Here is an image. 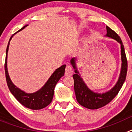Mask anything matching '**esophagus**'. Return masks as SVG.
Wrapping results in <instances>:
<instances>
[{
    "instance_id": "esophagus-1",
    "label": "esophagus",
    "mask_w": 132,
    "mask_h": 132,
    "mask_svg": "<svg viewBox=\"0 0 132 132\" xmlns=\"http://www.w3.org/2000/svg\"><path fill=\"white\" fill-rule=\"evenodd\" d=\"M73 70L71 66L67 65V67H66V68H65V76H70V75H73Z\"/></svg>"
}]
</instances>
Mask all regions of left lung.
<instances>
[{
  "mask_svg": "<svg viewBox=\"0 0 132 132\" xmlns=\"http://www.w3.org/2000/svg\"><path fill=\"white\" fill-rule=\"evenodd\" d=\"M107 34L106 37H109L117 41L120 44L121 47V59H122V66L118 80L116 85L112 88L104 93H98L93 92L88 88L87 85L81 78L76 67V58H72L71 59V63L75 69V73L73 75L74 79V89L77 102L80 105L88 109H98L101 107L104 106L107 104L111 102L115 96L118 94L120 90L123 82L126 78L127 71H128V61L125 53L124 47L122 44V39L117 34L106 26Z\"/></svg>",
  "mask_w": 132,
  "mask_h": 132,
  "instance_id": "obj_1",
  "label": "left lung"
}]
</instances>
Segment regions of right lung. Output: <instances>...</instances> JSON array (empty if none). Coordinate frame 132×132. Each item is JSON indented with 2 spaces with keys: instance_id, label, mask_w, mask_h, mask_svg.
Listing matches in <instances>:
<instances>
[{
  "instance_id": "right-lung-1",
  "label": "right lung",
  "mask_w": 132,
  "mask_h": 132,
  "mask_svg": "<svg viewBox=\"0 0 132 132\" xmlns=\"http://www.w3.org/2000/svg\"><path fill=\"white\" fill-rule=\"evenodd\" d=\"M28 25L24 26L23 28L18 30L17 32L21 31ZM16 32L15 34H16ZM10 37L9 44L7 45L6 52V59L4 63V69H5L6 79L7 85L9 87L10 91L13 94V96L16 98L20 104L28 108L31 110H40L45 108L48 106L52 101L54 94V88L57 82L59 81V79L62 77L65 73V69L66 65H63L59 68L53 72V74L51 75L47 81L45 82V85L43 86L39 90L35 92L34 93H26L21 89L16 87L12 82L11 79H10L8 69H7V55H8V51H9V44L11 39L12 38L14 35Z\"/></svg>"
}]
</instances>
